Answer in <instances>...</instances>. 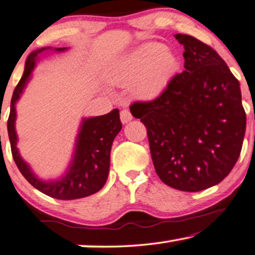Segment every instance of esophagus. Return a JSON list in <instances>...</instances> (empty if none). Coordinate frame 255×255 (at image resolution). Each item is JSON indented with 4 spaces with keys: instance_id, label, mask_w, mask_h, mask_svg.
<instances>
[{
    "instance_id": "34e87169",
    "label": "esophagus",
    "mask_w": 255,
    "mask_h": 255,
    "mask_svg": "<svg viewBox=\"0 0 255 255\" xmlns=\"http://www.w3.org/2000/svg\"><path fill=\"white\" fill-rule=\"evenodd\" d=\"M120 116H121L122 123H123V124L128 123V122L132 121V119H133V117H132V115H131V113L128 112V110H127V109L122 110L121 114H120Z\"/></svg>"
}]
</instances>
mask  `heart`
Wrapping results in <instances>:
<instances>
[{"label":"heart","mask_w":255,"mask_h":255,"mask_svg":"<svg viewBox=\"0 0 255 255\" xmlns=\"http://www.w3.org/2000/svg\"><path fill=\"white\" fill-rule=\"evenodd\" d=\"M179 69L177 57L163 45L140 48L123 60L116 68V75L132 83V93L142 100H154L162 95Z\"/></svg>","instance_id":"b5f03b06"}]
</instances>
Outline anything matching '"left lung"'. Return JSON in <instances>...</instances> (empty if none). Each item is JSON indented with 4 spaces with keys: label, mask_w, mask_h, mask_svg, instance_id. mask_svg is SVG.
Returning <instances> with one entry per match:
<instances>
[{
    "label": "left lung",
    "mask_w": 255,
    "mask_h": 255,
    "mask_svg": "<svg viewBox=\"0 0 255 255\" xmlns=\"http://www.w3.org/2000/svg\"><path fill=\"white\" fill-rule=\"evenodd\" d=\"M182 73L160 97L134 102L145 124L155 171L176 190L199 192L226 178L241 154L246 130L239 82L212 47L187 34Z\"/></svg>",
    "instance_id": "obj_1"
}]
</instances>
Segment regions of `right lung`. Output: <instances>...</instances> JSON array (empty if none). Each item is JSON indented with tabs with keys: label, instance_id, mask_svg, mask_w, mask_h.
I'll list each match as a JSON object with an SVG mask.
<instances>
[{
	"label": "right lung",
	"instance_id": "obj_1",
	"mask_svg": "<svg viewBox=\"0 0 255 255\" xmlns=\"http://www.w3.org/2000/svg\"><path fill=\"white\" fill-rule=\"evenodd\" d=\"M66 49L68 48H55L53 50L61 53ZM46 50H51V48H40L28 55L23 77L13 91L8 120L11 153L21 175L36 190L58 200L85 198L100 191L108 178L112 145L115 136L122 130L120 110L114 109L106 115L83 119L76 138L72 158L65 172L57 179L43 180L39 178L20 156L17 148L18 136L14 127L17 119L16 103L32 78L39 55Z\"/></svg>",
	"mask_w": 255,
	"mask_h": 255
}]
</instances>
